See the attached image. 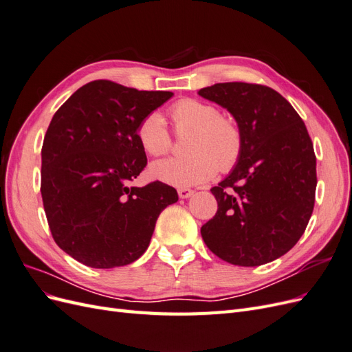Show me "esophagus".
<instances>
[{
  "label": "esophagus",
  "instance_id": "obj_1",
  "mask_svg": "<svg viewBox=\"0 0 352 352\" xmlns=\"http://www.w3.org/2000/svg\"><path fill=\"white\" fill-rule=\"evenodd\" d=\"M177 194H179V198L186 199V198L194 195V190H192V189H188V188H180V189L177 190Z\"/></svg>",
  "mask_w": 352,
  "mask_h": 352
}]
</instances>
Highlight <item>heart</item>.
Instances as JSON below:
<instances>
[{"label": "heart", "mask_w": 352, "mask_h": 352, "mask_svg": "<svg viewBox=\"0 0 352 352\" xmlns=\"http://www.w3.org/2000/svg\"><path fill=\"white\" fill-rule=\"evenodd\" d=\"M175 131L190 132L185 157L158 160L150 167L154 179L186 188L208 182L219 167L228 172L238 163L242 151V135L232 120L221 117L217 107L199 100H182L170 109ZM138 140L150 155H163L172 146L166 122L158 113L145 116L138 124Z\"/></svg>", "instance_id": "obj_1"}]
</instances>
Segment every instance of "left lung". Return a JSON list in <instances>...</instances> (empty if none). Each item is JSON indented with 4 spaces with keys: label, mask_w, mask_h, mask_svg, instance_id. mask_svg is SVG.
<instances>
[{
    "label": "left lung",
    "mask_w": 352,
    "mask_h": 352,
    "mask_svg": "<svg viewBox=\"0 0 352 352\" xmlns=\"http://www.w3.org/2000/svg\"><path fill=\"white\" fill-rule=\"evenodd\" d=\"M198 94L235 117L242 135L236 166L211 188L219 208L201 228L202 239L230 264L270 263L300 241L313 214L311 138L292 105L264 85L216 83Z\"/></svg>",
    "instance_id": "1"
}]
</instances>
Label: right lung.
<instances>
[{
  "instance_id": "1",
  "label": "right lung",
  "mask_w": 352,
  "mask_h": 352,
  "mask_svg": "<svg viewBox=\"0 0 352 352\" xmlns=\"http://www.w3.org/2000/svg\"><path fill=\"white\" fill-rule=\"evenodd\" d=\"M172 97L94 80L52 117L41 153L42 202L56 243L88 267L140 258L160 212L177 201L176 189L158 180L129 185L146 166L138 124Z\"/></svg>"
}]
</instances>
